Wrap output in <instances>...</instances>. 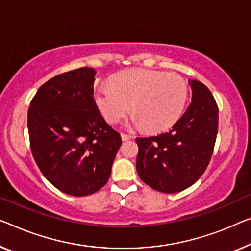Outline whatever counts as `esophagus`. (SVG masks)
<instances>
[{
  "instance_id": "esophagus-1",
  "label": "esophagus",
  "mask_w": 251,
  "mask_h": 251,
  "mask_svg": "<svg viewBox=\"0 0 251 251\" xmlns=\"http://www.w3.org/2000/svg\"><path fill=\"white\" fill-rule=\"evenodd\" d=\"M133 136L129 135V134H125V133H122V140L123 141H127V140H130Z\"/></svg>"
}]
</instances>
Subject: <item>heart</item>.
<instances>
[{
	"mask_svg": "<svg viewBox=\"0 0 251 251\" xmlns=\"http://www.w3.org/2000/svg\"><path fill=\"white\" fill-rule=\"evenodd\" d=\"M188 84L179 74L134 69L96 90L95 100L109 123H117L132 106V124L151 133L170 128L184 111Z\"/></svg>",
	"mask_w": 251,
	"mask_h": 251,
	"instance_id": "obj_1",
	"label": "heart"
}]
</instances>
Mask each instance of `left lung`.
Instances as JSON below:
<instances>
[{
	"label": "left lung",
	"mask_w": 251,
	"mask_h": 251,
	"mask_svg": "<svg viewBox=\"0 0 251 251\" xmlns=\"http://www.w3.org/2000/svg\"><path fill=\"white\" fill-rule=\"evenodd\" d=\"M192 102L169 132L136 137V170L142 181L166 194L181 192L201 178L211 160L219 108L206 85L189 80Z\"/></svg>",
	"instance_id": "1"
}]
</instances>
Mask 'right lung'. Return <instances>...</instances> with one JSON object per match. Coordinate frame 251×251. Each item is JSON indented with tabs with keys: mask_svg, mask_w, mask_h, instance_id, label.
<instances>
[{
	"mask_svg": "<svg viewBox=\"0 0 251 251\" xmlns=\"http://www.w3.org/2000/svg\"><path fill=\"white\" fill-rule=\"evenodd\" d=\"M91 67L59 74L38 89L28 110L30 148L45 178L61 192L87 196L107 184L122 144L93 99Z\"/></svg>",
	"mask_w": 251,
	"mask_h": 251,
	"instance_id": "1",
	"label": "right lung"
}]
</instances>
